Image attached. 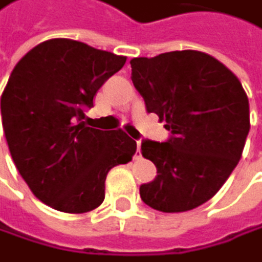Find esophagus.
I'll return each mask as SVG.
<instances>
[{
	"mask_svg": "<svg viewBox=\"0 0 262 262\" xmlns=\"http://www.w3.org/2000/svg\"><path fill=\"white\" fill-rule=\"evenodd\" d=\"M136 146H138V152H136V159H141V141H136Z\"/></svg>",
	"mask_w": 262,
	"mask_h": 262,
	"instance_id": "34e87169",
	"label": "esophagus"
}]
</instances>
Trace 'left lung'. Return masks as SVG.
Wrapping results in <instances>:
<instances>
[{
  "label": "left lung",
  "instance_id": "obj_1",
  "mask_svg": "<svg viewBox=\"0 0 262 262\" xmlns=\"http://www.w3.org/2000/svg\"><path fill=\"white\" fill-rule=\"evenodd\" d=\"M131 79L171 131L167 142L142 141V156L157 177L139 188L141 199L160 212H186L222 188L242 159L250 131V102L230 69L196 50L133 58Z\"/></svg>",
  "mask_w": 262,
  "mask_h": 262
}]
</instances>
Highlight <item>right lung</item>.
<instances>
[{"mask_svg": "<svg viewBox=\"0 0 262 262\" xmlns=\"http://www.w3.org/2000/svg\"><path fill=\"white\" fill-rule=\"evenodd\" d=\"M126 56L71 38L38 43L14 66L1 95L11 157L37 199L56 211L84 214L105 199L108 171L136 152L123 129L89 128L85 110Z\"/></svg>", "mask_w": 262, "mask_h": 262, "instance_id": "right-lung-1", "label": "right lung"}]
</instances>
